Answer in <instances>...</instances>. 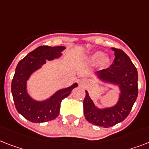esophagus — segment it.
<instances>
[{"label":"esophagus","mask_w":149,"mask_h":149,"mask_svg":"<svg viewBox=\"0 0 149 149\" xmlns=\"http://www.w3.org/2000/svg\"><path fill=\"white\" fill-rule=\"evenodd\" d=\"M78 83L81 86H87L88 85V81L87 79L85 78H81L78 80Z\"/></svg>","instance_id":"obj_1"}]
</instances>
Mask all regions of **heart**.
Returning <instances> with one entry per match:
<instances>
[{
    "instance_id": "1",
    "label": "heart",
    "mask_w": 149,
    "mask_h": 149,
    "mask_svg": "<svg viewBox=\"0 0 149 149\" xmlns=\"http://www.w3.org/2000/svg\"><path fill=\"white\" fill-rule=\"evenodd\" d=\"M102 56H103V55H102V53H101V52H95L94 54L91 55L90 57H89V60H90L92 62H93V63H95V62L99 61L100 60H101Z\"/></svg>"
}]
</instances>
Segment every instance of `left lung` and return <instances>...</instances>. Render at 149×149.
Masks as SVG:
<instances>
[{
	"instance_id": "obj_1",
	"label": "left lung",
	"mask_w": 149,
	"mask_h": 149,
	"mask_svg": "<svg viewBox=\"0 0 149 149\" xmlns=\"http://www.w3.org/2000/svg\"><path fill=\"white\" fill-rule=\"evenodd\" d=\"M114 51L113 64L108 68L97 71L98 78L104 82L118 85L120 96L113 107L100 109L95 107L88 93L85 91L83 102L84 114L88 121L94 125L109 127L127 118L138 97V71L131 59L123 50L111 48Z\"/></svg>"
}]
</instances>
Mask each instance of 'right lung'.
<instances>
[{"label": "right lung", "instance_id": "right-lung-1", "mask_svg": "<svg viewBox=\"0 0 149 149\" xmlns=\"http://www.w3.org/2000/svg\"><path fill=\"white\" fill-rule=\"evenodd\" d=\"M64 49L65 47L61 46H41L21 60L16 67L11 81L15 106L21 115L33 123H43L57 117L61 101L78 86V84L74 83L70 87L60 89L44 101L33 100L27 92V81L31 74L40 69L47 61L59 58Z\"/></svg>", "mask_w": 149, "mask_h": 149}]
</instances>
